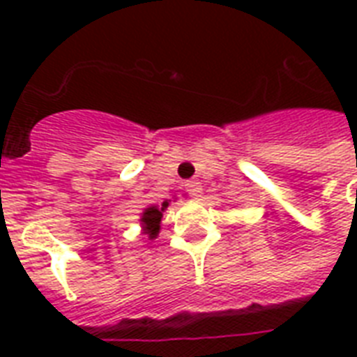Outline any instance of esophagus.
Masks as SVG:
<instances>
[{
    "label": "esophagus",
    "mask_w": 357,
    "mask_h": 357,
    "mask_svg": "<svg viewBox=\"0 0 357 357\" xmlns=\"http://www.w3.org/2000/svg\"><path fill=\"white\" fill-rule=\"evenodd\" d=\"M185 187H187L189 195L192 196L195 200H200V198H202V183H200V181L192 179V181H187V183H185Z\"/></svg>",
    "instance_id": "1"
}]
</instances>
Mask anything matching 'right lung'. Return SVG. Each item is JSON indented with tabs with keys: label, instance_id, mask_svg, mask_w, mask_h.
Wrapping results in <instances>:
<instances>
[{
	"label": "right lung",
	"instance_id": "right-lung-1",
	"mask_svg": "<svg viewBox=\"0 0 357 357\" xmlns=\"http://www.w3.org/2000/svg\"><path fill=\"white\" fill-rule=\"evenodd\" d=\"M168 202L170 200H165L159 206H148L144 211L140 213V228H142V234L146 237L153 241L157 238L159 231H161V218H162V211L168 207Z\"/></svg>",
	"mask_w": 357,
	"mask_h": 357
}]
</instances>
